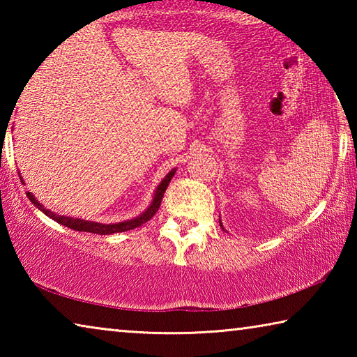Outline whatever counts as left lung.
Listing matches in <instances>:
<instances>
[{"mask_svg": "<svg viewBox=\"0 0 357 357\" xmlns=\"http://www.w3.org/2000/svg\"><path fill=\"white\" fill-rule=\"evenodd\" d=\"M219 223H220V227H222V229H225V228H223V225H222V220L219 219Z\"/></svg>", "mask_w": 357, "mask_h": 357, "instance_id": "left-lung-1", "label": "left lung"}]
</instances>
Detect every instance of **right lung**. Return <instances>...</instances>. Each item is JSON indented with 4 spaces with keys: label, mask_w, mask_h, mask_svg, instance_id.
Here are the masks:
<instances>
[{
    "label": "right lung",
    "mask_w": 357,
    "mask_h": 357,
    "mask_svg": "<svg viewBox=\"0 0 357 357\" xmlns=\"http://www.w3.org/2000/svg\"><path fill=\"white\" fill-rule=\"evenodd\" d=\"M174 173H176V168H173V170L168 172L165 174V178L160 181L159 185L155 187L154 190V197L153 200H151L149 206L143 211L142 214H138L134 219H129V220H124V222H118V223H99V222H93V220H84V219H75V217H68V215H61V214H56L53 213V211L47 209L44 204H40L38 200H36V197L33 195L31 192L26 190V195L31 203L34 204L36 208L40 209L42 213H44L47 217H50L58 223H61V225L68 227L70 229H77V231H86V233H96V234H112V233H123V231H128V229H134L137 227L143 225V223H146L149 219H153V215L157 213V209L160 206V202H162V197H164V193L167 190L168 184H170L172 178L174 176ZM20 181L23 184H25V181H23L22 174H20Z\"/></svg>",
    "instance_id": "1"
}]
</instances>
